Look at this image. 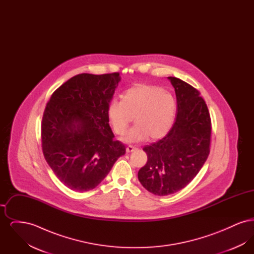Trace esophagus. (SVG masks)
<instances>
[{"label": "esophagus", "mask_w": 254, "mask_h": 254, "mask_svg": "<svg viewBox=\"0 0 254 254\" xmlns=\"http://www.w3.org/2000/svg\"><path fill=\"white\" fill-rule=\"evenodd\" d=\"M135 149H136V147H134L132 145H128V146L127 147V153H130V152L134 151Z\"/></svg>", "instance_id": "esophagus-1"}]
</instances>
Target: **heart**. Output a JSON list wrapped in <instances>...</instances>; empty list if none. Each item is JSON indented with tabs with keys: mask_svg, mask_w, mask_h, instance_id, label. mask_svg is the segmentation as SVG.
Listing matches in <instances>:
<instances>
[{
	"mask_svg": "<svg viewBox=\"0 0 254 254\" xmlns=\"http://www.w3.org/2000/svg\"><path fill=\"white\" fill-rule=\"evenodd\" d=\"M108 117L113 130L123 134L129 124L136 123L125 134L126 143H137L147 137L162 138L172 126L176 112V102L167 89L157 85L138 84L126 90L123 99H111L108 104Z\"/></svg>",
	"mask_w": 254,
	"mask_h": 254,
	"instance_id": "heart-1",
	"label": "heart"
}]
</instances>
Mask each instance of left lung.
<instances>
[{
	"mask_svg": "<svg viewBox=\"0 0 254 254\" xmlns=\"http://www.w3.org/2000/svg\"><path fill=\"white\" fill-rule=\"evenodd\" d=\"M175 89L176 120L163 139L145 145V167L138 179L149 192L165 196L177 192L193 180L209 154L211 122L205 102L193 86L168 77Z\"/></svg>",
	"mask_w": 254,
	"mask_h": 254,
	"instance_id": "obj_1",
	"label": "left lung"
}]
</instances>
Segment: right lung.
<instances>
[{"label": "right lung", "mask_w": 254, "mask_h": 254, "mask_svg": "<svg viewBox=\"0 0 254 254\" xmlns=\"http://www.w3.org/2000/svg\"><path fill=\"white\" fill-rule=\"evenodd\" d=\"M119 73H83L51 95L42 120V147L49 167L65 187L93 190L109 174L126 146L113 140L108 104Z\"/></svg>", "instance_id": "1"}]
</instances>
